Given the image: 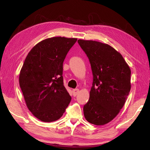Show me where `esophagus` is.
Listing matches in <instances>:
<instances>
[{"mask_svg": "<svg viewBox=\"0 0 150 150\" xmlns=\"http://www.w3.org/2000/svg\"><path fill=\"white\" fill-rule=\"evenodd\" d=\"M79 90L78 89V88H75V89H73V95L74 96H77V94L79 93Z\"/></svg>", "mask_w": 150, "mask_h": 150, "instance_id": "obj_1", "label": "esophagus"}]
</instances>
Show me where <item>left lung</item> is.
<instances>
[{"instance_id":"8db88e82","label":"left lung","mask_w":150,"mask_h":150,"mask_svg":"<svg viewBox=\"0 0 150 150\" xmlns=\"http://www.w3.org/2000/svg\"><path fill=\"white\" fill-rule=\"evenodd\" d=\"M93 75L90 97L83 107L86 120L100 126L112 120L124 105L130 88V68L115 48L93 40H78Z\"/></svg>"}]
</instances>
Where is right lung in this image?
<instances>
[{"label":"right lung","mask_w":150,"mask_h":150,"mask_svg":"<svg viewBox=\"0 0 150 150\" xmlns=\"http://www.w3.org/2000/svg\"><path fill=\"white\" fill-rule=\"evenodd\" d=\"M77 40L60 36L47 38L34 45L25 59L20 87L28 108L42 122L59 119L71 100L63 85V63Z\"/></svg>","instance_id":"add662e5"}]
</instances>
